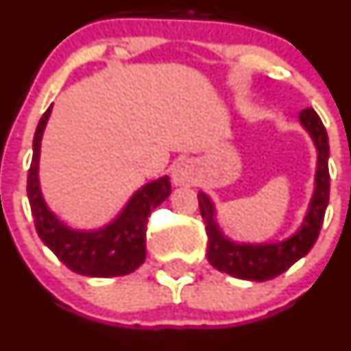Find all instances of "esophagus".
<instances>
[{
	"label": "esophagus",
	"mask_w": 351,
	"mask_h": 351,
	"mask_svg": "<svg viewBox=\"0 0 351 351\" xmlns=\"http://www.w3.org/2000/svg\"><path fill=\"white\" fill-rule=\"evenodd\" d=\"M196 165L189 158H182L174 165L172 169V180H174L176 186H187L194 180L196 177Z\"/></svg>",
	"instance_id": "obj_1"
}]
</instances>
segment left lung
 Instances as JSON below:
<instances>
[{
  "label": "left lung",
  "mask_w": 351,
  "mask_h": 351,
  "mask_svg": "<svg viewBox=\"0 0 351 351\" xmlns=\"http://www.w3.org/2000/svg\"><path fill=\"white\" fill-rule=\"evenodd\" d=\"M300 126L308 133L317 152L314 194L308 203L307 213L300 228L290 237L276 242H235L221 232L217 221V208L206 193L199 191L201 217L208 234V261L218 271L241 280L266 282L282 275L293 263L304 258L319 237L326 208L329 203V141L326 128L314 109H304L298 116Z\"/></svg>",
  "instance_id": "obj_1"
}]
</instances>
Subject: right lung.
I'll use <instances>...</instances> for the list:
<instances>
[{"mask_svg":"<svg viewBox=\"0 0 351 351\" xmlns=\"http://www.w3.org/2000/svg\"><path fill=\"white\" fill-rule=\"evenodd\" d=\"M53 106L44 112L34 136V157L27 179V194L34 221L44 244L71 271L93 278L130 275L147 258V223L152 211L171 194L169 176L141 186L112 221L102 228L78 230L56 217L47 206L39 182L40 141Z\"/></svg>","mask_w":351,"mask_h":351,"instance_id":"obj_1","label":"right lung"}]
</instances>
